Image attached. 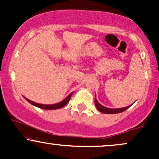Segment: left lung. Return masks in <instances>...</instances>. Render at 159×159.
Returning a JSON list of instances; mask_svg holds the SVG:
<instances>
[{"instance_id": "1", "label": "left lung", "mask_w": 159, "mask_h": 159, "mask_svg": "<svg viewBox=\"0 0 159 159\" xmlns=\"http://www.w3.org/2000/svg\"><path fill=\"white\" fill-rule=\"evenodd\" d=\"M95 105H96V108L98 109L100 112L103 113V114H118V113L123 112V111H126L129 107L132 106V105L130 106H127L125 107H122V108H117V109H113V108H108V107H105L102 106L100 103H98L96 98H95Z\"/></svg>"}]
</instances>
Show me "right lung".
Instances as JSON below:
<instances>
[{"mask_svg": "<svg viewBox=\"0 0 159 159\" xmlns=\"http://www.w3.org/2000/svg\"><path fill=\"white\" fill-rule=\"evenodd\" d=\"M72 93L69 94L64 100H63V101L61 102H59V103L54 104V105H42V104H38V103L30 101V100H29L28 98H25V99H26L28 102L32 104L33 105L39 107V108L45 109V110H54V109H59V108H61V107H63V106H65V105L69 102V99H70V98L72 97Z\"/></svg>", "mask_w": 159, "mask_h": 159, "instance_id": "add662e5", "label": "right lung"}]
</instances>
